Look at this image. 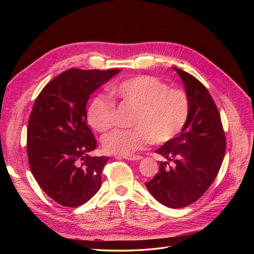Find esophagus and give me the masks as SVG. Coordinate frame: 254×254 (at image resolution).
I'll use <instances>...</instances> for the list:
<instances>
[{"label": "esophagus", "instance_id": "esophagus-1", "mask_svg": "<svg viewBox=\"0 0 254 254\" xmlns=\"http://www.w3.org/2000/svg\"><path fill=\"white\" fill-rule=\"evenodd\" d=\"M117 159H126L129 161H139L142 159L141 156H125V157H122V156H117L115 157Z\"/></svg>", "mask_w": 254, "mask_h": 254}]
</instances>
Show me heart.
Listing matches in <instances>:
<instances>
[{
  "instance_id": "b5f03b06",
  "label": "heart",
  "mask_w": 254,
  "mask_h": 254,
  "mask_svg": "<svg viewBox=\"0 0 254 254\" xmlns=\"http://www.w3.org/2000/svg\"><path fill=\"white\" fill-rule=\"evenodd\" d=\"M113 92L136 109L132 129H117L102 139L103 149L110 155L130 156L153 142L164 144L178 135L190 118V103L181 89L152 76L141 75L123 80ZM89 124L99 132L115 123V105L106 96L95 97L88 109Z\"/></svg>"
}]
</instances>
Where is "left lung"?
<instances>
[{"label":"left lung","instance_id":"obj_1","mask_svg":"<svg viewBox=\"0 0 254 254\" xmlns=\"http://www.w3.org/2000/svg\"><path fill=\"white\" fill-rule=\"evenodd\" d=\"M174 70L190 98V118L178 135L156 150L165 161H160L159 173L145 187L157 201L177 209L196 201L216 178L225 157L226 136L209 91L194 76Z\"/></svg>","mask_w":254,"mask_h":254}]
</instances>
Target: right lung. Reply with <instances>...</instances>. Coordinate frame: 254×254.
<instances>
[{
  "instance_id": "right-lung-1",
  "label": "right lung",
  "mask_w": 254,
  "mask_h": 254,
  "mask_svg": "<svg viewBox=\"0 0 254 254\" xmlns=\"http://www.w3.org/2000/svg\"><path fill=\"white\" fill-rule=\"evenodd\" d=\"M121 70L70 68L36 98L27 126L28 164L43 191L61 205L86 203L102 186L108 157H92L96 140L87 125V103Z\"/></svg>"
}]
</instances>
